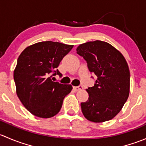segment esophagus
Here are the masks:
<instances>
[{"label": "esophagus", "instance_id": "esophagus-1", "mask_svg": "<svg viewBox=\"0 0 146 146\" xmlns=\"http://www.w3.org/2000/svg\"><path fill=\"white\" fill-rule=\"evenodd\" d=\"M82 89H83V88H82V86L73 87V90H74V91H76V92H77V91L80 90H82Z\"/></svg>", "mask_w": 146, "mask_h": 146}]
</instances>
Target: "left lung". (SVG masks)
<instances>
[{
  "label": "left lung",
  "mask_w": 146,
  "mask_h": 146,
  "mask_svg": "<svg viewBox=\"0 0 146 146\" xmlns=\"http://www.w3.org/2000/svg\"><path fill=\"white\" fill-rule=\"evenodd\" d=\"M76 51L98 78L95 85L86 89L88 100L80 104L84 117L95 123L111 120L129 95L130 71L126 59L112 45L100 40L81 44Z\"/></svg>",
  "instance_id": "obj_1"
}]
</instances>
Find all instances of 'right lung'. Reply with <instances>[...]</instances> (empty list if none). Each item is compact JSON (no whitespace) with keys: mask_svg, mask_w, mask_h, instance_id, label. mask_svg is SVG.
Masks as SVG:
<instances>
[{"mask_svg":"<svg viewBox=\"0 0 146 146\" xmlns=\"http://www.w3.org/2000/svg\"><path fill=\"white\" fill-rule=\"evenodd\" d=\"M73 45L46 41L29 46L19 56L14 70L16 93L33 115L50 118L59 112L71 85L52 81V76H62L56 68Z\"/></svg>","mask_w":146,"mask_h":146,"instance_id":"right-lung-1","label":"right lung"}]
</instances>
